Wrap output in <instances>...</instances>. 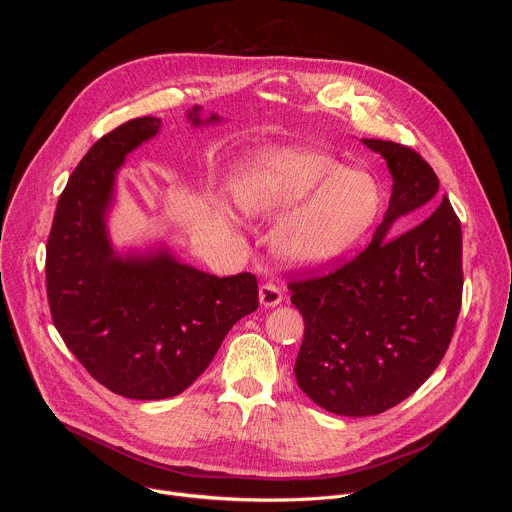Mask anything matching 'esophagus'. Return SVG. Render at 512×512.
<instances>
[{"mask_svg":"<svg viewBox=\"0 0 512 512\" xmlns=\"http://www.w3.org/2000/svg\"><path fill=\"white\" fill-rule=\"evenodd\" d=\"M281 300H283V294H281V289L277 285L263 283L259 287V304L263 308H275V306L281 304Z\"/></svg>","mask_w":512,"mask_h":512,"instance_id":"obj_1","label":"esophagus"}]
</instances>
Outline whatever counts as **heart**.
Segmentation results:
<instances>
[{"label": "heart", "mask_w": 512, "mask_h": 512, "mask_svg": "<svg viewBox=\"0 0 512 512\" xmlns=\"http://www.w3.org/2000/svg\"><path fill=\"white\" fill-rule=\"evenodd\" d=\"M231 194L247 221L275 223L271 249L291 267H322L371 231L377 182L306 145H261L239 164Z\"/></svg>", "instance_id": "heart-1"}]
</instances>
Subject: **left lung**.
Listing matches in <instances>:
<instances>
[{
	"mask_svg": "<svg viewBox=\"0 0 512 512\" xmlns=\"http://www.w3.org/2000/svg\"><path fill=\"white\" fill-rule=\"evenodd\" d=\"M393 178L371 245L324 277L289 283L306 322L296 360L300 389L344 417L383 413L413 395L442 362L462 306V227L431 166L407 145L362 139ZM434 212L393 240L413 209Z\"/></svg>",
	"mask_w": 512,
	"mask_h": 512,
	"instance_id": "8db88e82",
	"label": "left lung"
}]
</instances>
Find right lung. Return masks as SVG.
Listing matches in <instances>:
<instances>
[{"mask_svg":"<svg viewBox=\"0 0 512 512\" xmlns=\"http://www.w3.org/2000/svg\"><path fill=\"white\" fill-rule=\"evenodd\" d=\"M194 125L221 123L202 107ZM162 129L137 117L103 135L72 172L58 198L46 245L50 314L68 350L109 391L139 401L188 389L229 330L255 312L251 273L216 277L180 261L164 243L117 251L107 227L125 158Z\"/></svg>","mask_w":512,"mask_h":512,"instance_id":"1","label":"right lung"}]
</instances>
